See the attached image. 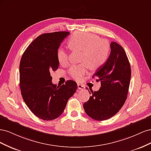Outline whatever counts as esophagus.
<instances>
[{"label": "esophagus", "mask_w": 151, "mask_h": 151, "mask_svg": "<svg viewBox=\"0 0 151 151\" xmlns=\"http://www.w3.org/2000/svg\"><path fill=\"white\" fill-rule=\"evenodd\" d=\"M77 88H78L79 89H85V86L81 84H77Z\"/></svg>", "instance_id": "obj_1"}]
</instances>
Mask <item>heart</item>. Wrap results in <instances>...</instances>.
Wrapping results in <instances>:
<instances>
[{"label": "heart", "instance_id": "heart-1", "mask_svg": "<svg viewBox=\"0 0 151 151\" xmlns=\"http://www.w3.org/2000/svg\"><path fill=\"white\" fill-rule=\"evenodd\" d=\"M68 45L74 51H82L79 65H73L69 74L76 81L82 79L87 72L88 67L96 70L103 66L109 57L110 46L106 40L100 39L98 36L84 32H76L68 40ZM57 60L60 64L67 65L68 55L64 49L59 48L57 52Z\"/></svg>", "mask_w": 151, "mask_h": 151}]
</instances>
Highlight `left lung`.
Segmentation results:
<instances>
[{
  "label": "left lung",
  "instance_id": "left-lung-1",
  "mask_svg": "<svg viewBox=\"0 0 151 151\" xmlns=\"http://www.w3.org/2000/svg\"><path fill=\"white\" fill-rule=\"evenodd\" d=\"M110 48L108 60L93 76L101 81V88L92 91V96L83 104L87 115L98 121L108 120L120 111L130 86L131 68L124 49L115 42L111 43Z\"/></svg>",
  "mask_w": 151,
  "mask_h": 151
}]
</instances>
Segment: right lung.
Masks as SVG:
<instances>
[{
	"mask_svg": "<svg viewBox=\"0 0 151 151\" xmlns=\"http://www.w3.org/2000/svg\"><path fill=\"white\" fill-rule=\"evenodd\" d=\"M69 32L58 31L38 36L25 50L19 65L22 99L34 115L43 120L60 116L77 84L68 80L60 87L52 83L51 73L59 66L57 52Z\"/></svg>",
	"mask_w": 151,
	"mask_h": 151,
	"instance_id": "right-lung-1",
	"label": "right lung"
}]
</instances>
